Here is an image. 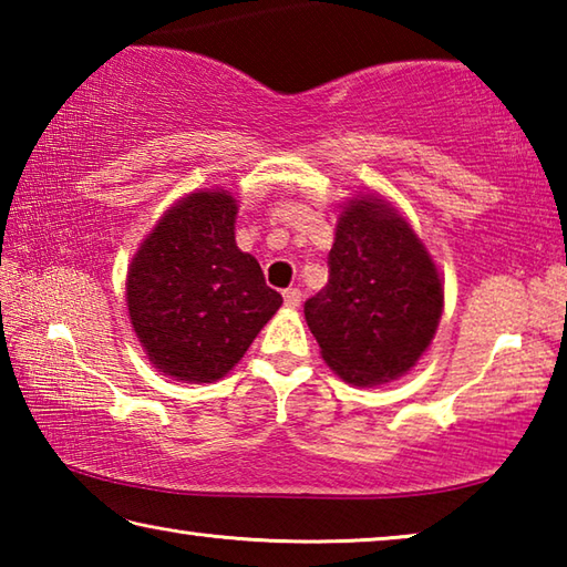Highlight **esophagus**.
Masks as SVG:
<instances>
[{"label": "esophagus", "mask_w": 567, "mask_h": 567, "mask_svg": "<svg viewBox=\"0 0 567 567\" xmlns=\"http://www.w3.org/2000/svg\"><path fill=\"white\" fill-rule=\"evenodd\" d=\"M282 297H285V305L297 307V305H300V300H302V292L297 290V287H287V290L282 292Z\"/></svg>", "instance_id": "34e87169"}]
</instances>
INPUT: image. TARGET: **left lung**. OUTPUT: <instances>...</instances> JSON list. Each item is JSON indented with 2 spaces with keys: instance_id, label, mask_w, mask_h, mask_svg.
<instances>
[{
  "instance_id": "1",
  "label": "left lung",
  "mask_w": 567,
  "mask_h": 567,
  "mask_svg": "<svg viewBox=\"0 0 567 567\" xmlns=\"http://www.w3.org/2000/svg\"><path fill=\"white\" fill-rule=\"evenodd\" d=\"M328 267V285L305 302L324 362L360 388L405 375L443 315V282L417 235L382 199H354Z\"/></svg>"
}]
</instances>
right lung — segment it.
<instances>
[{
    "mask_svg": "<svg viewBox=\"0 0 567 567\" xmlns=\"http://www.w3.org/2000/svg\"><path fill=\"white\" fill-rule=\"evenodd\" d=\"M235 215L227 192H195L167 209L130 267V320L169 378L227 375L280 310L260 262L237 249Z\"/></svg>",
    "mask_w": 567,
    "mask_h": 567,
    "instance_id": "obj_1",
    "label": "right lung"
}]
</instances>
